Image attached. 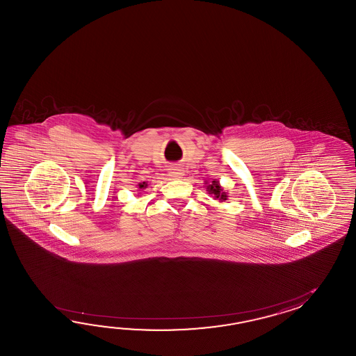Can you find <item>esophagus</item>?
Here are the masks:
<instances>
[{
	"mask_svg": "<svg viewBox=\"0 0 356 356\" xmlns=\"http://www.w3.org/2000/svg\"><path fill=\"white\" fill-rule=\"evenodd\" d=\"M169 172H168V175H170L172 178H181V175H183V170H181V167H178V165H172V167L168 169Z\"/></svg>",
	"mask_w": 356,
	"mask_h": 356,
	"instance_id": "34e87169",
	"label": "esophagus"
}]
</instances>
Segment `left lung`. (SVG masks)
<instances>
[{"label": "left lung", "mask_w": 356, "mask_h": 356, "mask_svg": "<svg viewBox=\"0 0 356 356\" xmlns=\"http://www.w3.org/2000/svg\"><path fill=\"white\" fill-rule=\"evenodd\" d=\"M207 189H209L210 193L215 196V198H219L221 201H225L227 198V193L224 192V189L221 188V186H220L218 181H212L211 184L207 186Z\"/></svg>", "instance_id": "8db88e82"}]
</instances>
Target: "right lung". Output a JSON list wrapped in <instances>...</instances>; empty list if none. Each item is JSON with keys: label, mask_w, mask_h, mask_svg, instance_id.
<instances>
[{"label": "right lung", "mask_w": 356, "mask_h": 356, "mask_svg": "<svg viewBox=\"0 0 356 356\" xmlns=\"http://www.w3.org/2000/svg\"><path fill=\"white\" fill-rule=\"evenodd\" d=\"M147 187V183L146 181H143V183H138V188L140 189H144Z\"/></svg>", "instance_id": "obj_1"}]
</instances>
